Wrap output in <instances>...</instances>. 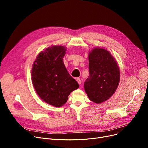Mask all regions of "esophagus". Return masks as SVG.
Segmentation results:
<instances>
[{
	"label": "esophagus",
	"instance_id": "obj_1",
	"mask_svg": "<svg viewBox=\"0 0 148 148\" xmlns=\"http://www.w3.org/2000/svg\"><path fill=\"white\" fill-rule=\"evenodd\" d=\"M76 80H77V82H78V83H79V84H81L82 81H81V79H80V78H77V79H76Z\"/></svg>",
	"mask_w": 148,
	"mask_h": 148
}]
</instances>
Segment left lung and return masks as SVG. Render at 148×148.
<instances>
[{
	"instance_id": "obj_1",
	"label": "left lung",
	"mask_w": 148,
	"mask_h": 148,
	"mask_svg": "<svg viewBox=\"0 0 148 148\" xmlns=\"http://www.w3.org/2000/svg\"><path fill=\"white\" fill-rule=\"evenodd\" d=\"M89 71L84 88L89 99L99 104L110 98L120 79L118 64L112 54L101 48L93 49L89 55Z\"/></svg>"
}]
</instances>
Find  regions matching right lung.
<instances>
[{"label":"right lung","instance_id":"add662e5","mask_svg":"<svg viewBox=\"0 0 148 148\" xmlns=\"http://www.w3.org/2000/svg\"><path fill=\"white\" fill-rule=\"evenodd\" d=\"M66 49L52 46L38 54L34 62L32 80L34 88L43 101L51 106H63L79 84L69 75L64 64Z\"/></svg>","mask_w":148,"mask_h":148}]
</instances>
